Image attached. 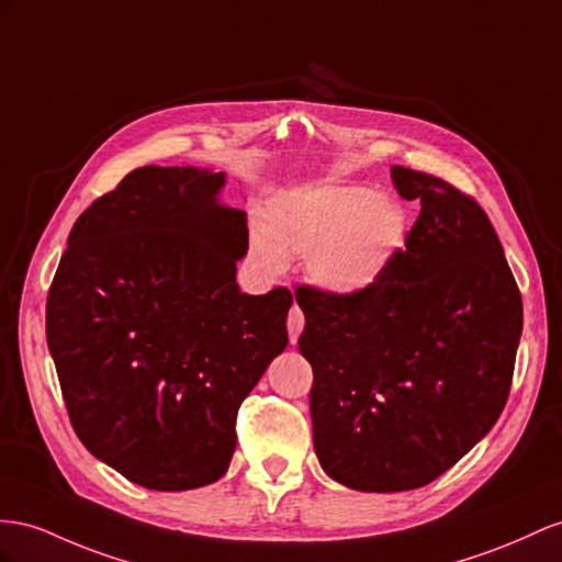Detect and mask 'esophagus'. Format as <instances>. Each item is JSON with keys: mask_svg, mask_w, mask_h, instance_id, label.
<instances>
[{"mask_svg": "<svg viewBox=\"0 0 562 562\" xmlns=\"http://www.w3.org/2000/svg\"><path fill=\"white\" fill-rule=\"evenodd\" d=\"M304 313H301L299 306H292L290 315H286V333H290V344H296L301 329H304Z\"/></svg>", "mask_w": 562, "mask_h": 562, "instance_id": "1", "label": "esophagus"}]
</instances>
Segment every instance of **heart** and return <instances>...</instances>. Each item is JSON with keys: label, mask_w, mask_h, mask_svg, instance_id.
I'll use <instances>...</instances> for the list:
<instances>
[{"label": "heart", "mask_w": 562, "mask_h": 562, "mask_svg": "<svg viewBox=\"0 0 562 562\" xmlns=\"http://www.w3.org/2000/svg\"><path fill=\"white\" fill-rule=\"evenodd\" d=\"M404 206L368 184H308L272 199L251 233L256 261L280 272L306 256L308 278L329 294L372 290L404 251Z\"/></svg>", "instance_id": "b5f03b06"}]
</instances>
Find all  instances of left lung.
Returning a JSON list of instances; mask_svg holds the SVG:
<instances>
[{
  "instance_id": "obj_1",
  "label": "left lung",
  "mask_w": 562,
  "mask_h": 562,
  "mask_svg": "<svg viewBox=\"0 0 562 562\" xmlns=\"http://www.w3.org/2000/svg\"><path fill=\"white\" fill-rule=\"evenodd\" d=\"M420 199L406 249L363 294L299 286V351L313 368V446L358 492H408L453 468L506 406L522 296L496 229L472 196L392 166Z\"/></svg>"
}]
</instances>
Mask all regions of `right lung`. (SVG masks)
I'll return each mask as SVG.
<instances>
[{
  "label": "right lung",
  "mask_w": 562,
  "mask_h": 562,
  "mask_svg": "<svg viewBox=\"0 0 562 562\" xmlns=\"http://www.w3.org/2000/svg\"><path fill=\"white\" fill-rule=\"evenodd\" d=\"M225 172L144 166L92 201L47 296L70 425L102 463L156 492L221 480L237 411L286 347L292 292L241 294L247 213Z\"/></svg>",
  "instance_id": "1"
}]
</instances>
